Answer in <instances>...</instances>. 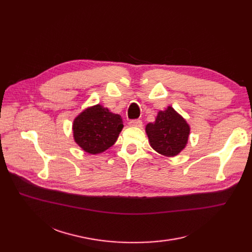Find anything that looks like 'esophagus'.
Masks as SVG:
<instances>
[{
    "instance_id": "obj_1",
    "label": "esophagus",
    "mask_w": 252,
    "mask_h": 252,
    "mask_svg": "<svg viewBox=\"0 0 252 252\" xmlns=\"http://www.w3.org/2000/svg\"><path fill=\"white\" fill-rule=\"evenodd\" d=\"M129 126L132 127H141L142 126V122L140 120H132V121L129 122Z\"/></svg>"
}]
</instances>
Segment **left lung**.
<instances>
[{
    "instance_id": "left-lung-1",
    "label": "left lung",
    "mask_w": 252,
    "mask_h": 252,
    "mask_svg": "<svg viewBox=\"0 0 252 252\" xmlns=\"http://www.w3.org/2000/svg\"><path fill=\"white\" fill-rule=\"evenodd\" d=\"M150 146L165 157H175L188 145L190 127L171 105L159 111L154 123L146 126Z\"/></svg>"
}]
</instances>
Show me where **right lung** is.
Masks as SVG:
<instances>
[{
  "label": "right lung",
  "mask_w": 252,
  "mask_h": 252,
  "mask_svg": "<svg viewBox=\"0 0 252 252\" xmlns=\"http://www.w3.org/2000/svg\"><path fill=\"white\" fill-rule=\"evenodd\" d=\"M123 127L121 116L98 103L86 107L74 119V140L84 152L101 154L117 141Z\"/></svg>",
  "instance_id": "1"
}]
</instances>
